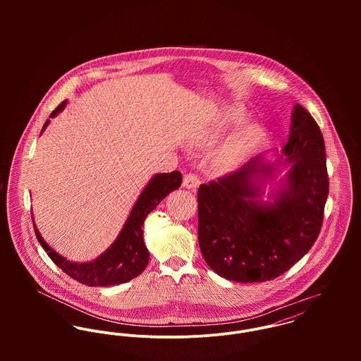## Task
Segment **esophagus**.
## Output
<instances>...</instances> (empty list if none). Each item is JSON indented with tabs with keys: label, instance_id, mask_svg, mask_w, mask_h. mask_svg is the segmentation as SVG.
Listing matches in <instances>:
<instances>
[{
	"label": "esophagus",
	"instance_id": "34e87169",
	"mask_svg": "<svg viewBox=\"0 0 361 361\" xmlns=\"http://www.w3.org/2000/svg\"><path fill=\"white\" fill-rule=\"evenodd\" d=\"M183 188L190 189V190H196L200 185V179L195 175V173H185L183 175V182H182Z\"/></svg>",
	"mask_w": 361,
	"mask_h": 361
}]
</instances>
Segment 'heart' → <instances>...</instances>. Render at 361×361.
Wrapping results in <instances>:
<instances>
[{
    "label": "heart",
    "instance_id": "heart-1",
    "mask_svg": "<svg viewBox=\"0 0 361 361\" xmlns=\"http://www.w3.org/2000/svg\"><path fill=\"white\" fill-rule=\"evenodd\" d=\"M236 153V147L233 146V147H231L228 152H226V154H225V159H229V157H232V154H235Z\"/></svg>",
    "mask_w": 361,
    "mask_h": 361
}]
</instances>
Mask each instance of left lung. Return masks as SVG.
I'll return each mask as SVG.
<instances>
[{"label":"left lung","instance_id":"1","mask_svg":"<svg viewBox=\"0 0 361 361\" xmlns=\"http://www.w3.org/2000/svg\"><path fill=\"white\" fill-rule=\"evenodd\" d=\"M282 153L290 168L274 204L257 200L261 190L255 178L271 176L274 169L261 157L199 188L200 250L222 278L243 283L275 279L319 235L329 192L325 145L319 126L300 104L293 108Z\"/></svg>","mask_w":361,"mask_h":361}]
</instances>
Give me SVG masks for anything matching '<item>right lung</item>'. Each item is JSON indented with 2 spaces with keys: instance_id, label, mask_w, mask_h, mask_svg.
Returning a JSON list of instances; mask_svg holds the SVG:
<instances>
[{
  "instance_id": "obj_1",
  "label": "right lung",
  "mask_w": 361,
  "mask_h": 361,
  "mask_svg": "<svg viewBox=\"0 0 361 361\" xmlns=\"http://www.w3.org/2000/svg\"><path fill=\"white\" fill-rule=\"evenodd\" d=\"M66 102L59 104L50 115L55 116L63 109ZM50 119L46 121L43 130L47 128ZM42 130V132H43ZM182 183L179 171L171 173H158L147 183L140 193L136 204L132 208L121 233L103 255L90 262H72L59 256L44 242L39 233L35 222L36 238L49 257L71 278L87 286H114L125 283L145 271L149 264L150 253L143 240V224L146 216L161 203L168 193L178 189Z\"/></svg>"
}]
</instances>
